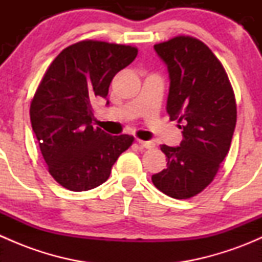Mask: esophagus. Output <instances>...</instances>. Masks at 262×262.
<instances>
[{
    "label": "esophagus",
    "mask_w": 262,
    "mask_h": 262,
    "mask_svg": "<svg viewBox=\"0 0 262 262\" xmlns=\"http://www.w3.org/2000/svg\"><path fill=\"white\" fill-rule=\"evenodd\" d=\"M138 143L143 148H147V149H152V148L156 147V143L153 141H138Z\"/></svg>",
    "instance_id": "1"
}]
</instances>
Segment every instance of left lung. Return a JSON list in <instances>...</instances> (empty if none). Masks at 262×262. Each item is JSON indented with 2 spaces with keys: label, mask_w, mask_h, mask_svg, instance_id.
<instances>
[{
  "label": "left lung",
  "mask_w": 262,
  "mask_h": 262,
  "mask_svg": "<svg viewBox=\"0 0 262 262\" xmlns=\"http://www.w3.org/2000/svg\"><path fill=\"white\" fill-rule=\"evenodd\" d=\"M170 76L168 115L184 123L179 147L161 146L167 168L152 176L160 191L189 199L215 178L231 147L237 120L234 92L226 70L199 39L175 36L156 44Z\"/></svg>",
  "instance_id": "left-lung-1"
}]
</instances>
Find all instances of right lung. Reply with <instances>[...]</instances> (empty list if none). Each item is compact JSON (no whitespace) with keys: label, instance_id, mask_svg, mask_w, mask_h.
Masks as SVG:
<instances>
[{"label":"right lung","instance_id":"right-lung-1","mask_svg":"<svg viewBox=\"0 0 262 262\" xmlns=\"http://www.w3.org/2000/svg\"><path fill=\"white\" fill-rule=\"evenodd\" d=\"M136 47L82 40L63 49L44 73L30 104V120L48 171L71 191L109 179L134 138L92 125V101L106 97L110 82L136 59ZM109 104V101H107Z\"/></svg>","mask_w":262,"mask_h":262}]
</instances>
